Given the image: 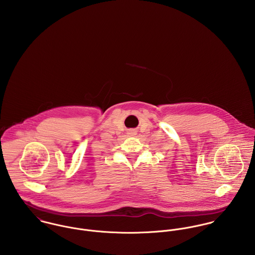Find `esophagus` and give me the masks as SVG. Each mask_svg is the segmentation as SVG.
<instances>
[{"mask_svg":"<svg viewBox=\"0 0 255 255\" xmlns=\"http://www.w3.org/2000/svg\"><path fill=\"white\" fill-rule=\"evenodd\" d=\"M128 134H129V135H135V131L129 130V131H128Z\"/></svg>","mask_w":255,"mask_h":255,"instance_id":"esophagus-1","label":"esophagus"}]
</instances>
